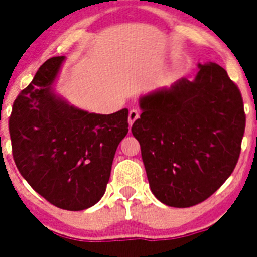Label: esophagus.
Listing matches in <instances>:
<instances>
[{"label": "esophagus", "instance_id": "1", "mask_svg": "<svg viewBox=\"0 0 257 257\" xmlns=\"http://www.w3.org/2000/svg\"><path fill=\"white\" fill-rule=\"evenodd\" d=\"M139 118V110L138 109H132L129 112V116H128V121H129V125H133L134 121Z\"/></svg>", "mask_w": 257, "mask_h": 257}]
</instances>
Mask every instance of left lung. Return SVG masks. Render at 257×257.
Listing matches in <instances>:
<instances>
[{"mask_svg": "<svg viewBox=\"0 0 257 257\" xmlns=\"http://www.w3.org/2000/svg\"><path fill=\"white\" fill-rule=\"evenodd\" d=\"M198 67L194 80L181 78L141 97V118L132 126L152 193L174 208L196 205L225 183L245 132L237 85L219 64Z\"/></svg>", "mask_w": 257, "mask_h": 257, "instance_id": "8db88e82", "label": "left lung"}]
</instances>
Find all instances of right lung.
Masks as SVG:
<instances>
[{
    "label": "right lung",
    "mask_w": 257,
    "mask_h": 257,
    "mask_svg": "<svg viewBox=\"0 0 257 257\" xmlns=\"http://www.w3.org/2000/svg\"><path fill=\"white\" fill-rule=\"evenodd\" d=\"M63 61H46L18 94L10 137L26 181L57 208L79 211L104 195L115 150L128 133V109L95 114L69 105L52 88Z\"/></svg>",
    "instance_id": "right-lung-1"
}]
</instances>
